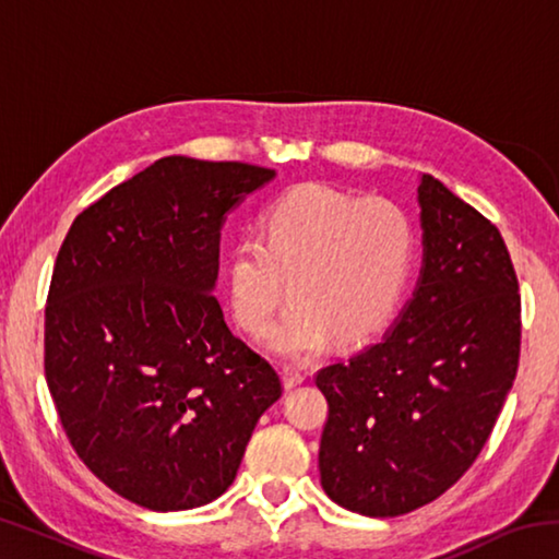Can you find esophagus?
I'll use <instances>...</instances> for the list:
<instances>
[{
    "instance_id": "esophagus-1",
    "label": "esophagus",
    "mask_w": 559,
    "mask_h": 559,
    "mask_svg": "<svg viewBox=\"0 0 559 559\" xmlns=\"http://www.w3.org/2000/svg\"><path fill=\"white\" fill-rule=\"evenodd\" d=\"M281 374H283V386H286V390H296V386L306 380V374L296 370V367H283Z\"/></svg>"
}]
</instances>
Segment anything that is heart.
Here are the masks:
<instances>
[{"label": "heart", "instance_id": "heart-1", "mask_svg": "<svg viewBox=\"0 0 559 559\" xmlns=\"http://www.w3.org/2000/svg\"><path fill=\"white\" fill-rule=\"evenodd\" d=\"M414 257V224L400 204L302 182L266 206L259 236L236 239L226 298L236 323L263 335L286 281L293 300L271 330L269 347L288 359H308L335 333L357 343L390 325Z\"/></svg>", "mask_w": 559, "mask_h": 559}]
</instances>
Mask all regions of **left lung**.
<instances>
[{"label": "left lung", "instance_id": "obj_1", "mask_svg": "<svg viewBox=\"0 0 559 559\" xmlns=\"http://www.w3.org/2000/svg\"><path fill=\"white\" fill-rule=\"evenodd\" d=\"M421 271L374 345L316 377L328 400L320 484L353 513L437 500L486 447L520 355V296L500 231L431 175L416 187Z\"/></svg>", "mask_w": 559, "mask_h": 559}]
</instances>
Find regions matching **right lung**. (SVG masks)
Returning a JSON list of instances; mask_svg holds the SVG:
<instances>
[{"mask_svg": "<svg viewBox=\"0 0 559 559\" xmlns=\"http://www.w3.org/2000/svg\"><path fill=\"white\" fill-rule=\"evenodd\" d=\"M273 177L163 157L66 234L46 306V384L75 453L130 503H212L278 402L276 370L212 296L226 214Z\"/></svg>", "mask_w": 559, "mask_h": 559, "instance_id": "obj_1", "label": "right lung"}]
</instances>
